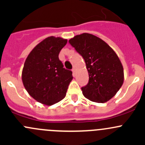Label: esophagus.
Segmentation results:
<instances>
[{"label": "esophagus", "instance_id": "1", "mask_svg": "<svg viewBox=\"0 0 145 145\" xmlns=\"http://www.w3.org/2000/svg\"><path fill=\"white\" fill-rule=\"evenodd\" d=\"M72 72H73V75L75 76H76V70L75 68H73L72 69Z\"/></svg>", "mask_w": 145, "mask_h": 145}]
</instances>
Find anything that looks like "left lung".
I'll list each match as a JSON object with an SVG mask.
<instances>
[{
  "mask_svg": "<svg viewBox=\"0 0 145 145\" xmlns=\"http://www.w3.org/2000/svg\"><path fill=\"white\" fill-rule=\"evenodd\" d=\"M69 42L83 57L88 72V83L81 88L84 97L92 102H108L124 81L123 68L116 53L106 42L90 33L76 35Z\"/></svg>",
  "mask_w": 145,
  "mask_h": 145,
  "instance_id": "obj_1",
  "label": "left lung"
}]
</instances>
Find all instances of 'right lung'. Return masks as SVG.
<instances>
[{
  "label": "right lung",
  "mask_w": 145,
  "mask_h": 145,
  "mask_svg": "<svg viewBox=\"0 0 145 145\" xmlns=\"http://www.w3.org/2000/svg\"><path fill=\"white\" fill-rule=\"evenodd\" d=\"M67 40L50 36L42 40L29 54L23 67L22 79L29 95L43 105H50L64 99L72 71L66 69L59 59Z\"/></svg>",
  "instance_id": "add662e5"
}]
</instances>
